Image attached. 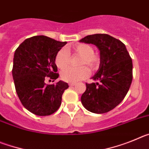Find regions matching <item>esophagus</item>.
Listing matches in <instances>:
<instances>
[{
  "mask_svg": "<svg viewBox=\"0 0 149 149\" xmlns=\"http://www.w3.org/2000/svg\"><path fill=\"white\" fill-rule=\"evenodd\" d=\"M75 85H76L75 84H72V83L69 84V86H75Z\"/></svg>",
  "mask_w": 149,
  "mask_h": 149,
  "instance_id": "1",
  "label": "esophagus"
}]
</instances>
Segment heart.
Returning a JSON list of instances; mask_svg holds the SVG:
<instances>
[{"label": "heart", "instance_id": "obj_1", "mask_svg": "<svg viewBox=\"0 0 149 149\" xmlns=\"http://www.w3.org/2000/svg\"><path fill=\"white\" fill-rule=\"evenodd\" d=\"M73 53L81 56L79 61V65H87L92 71L97 69L100 63V56L94 52V48L89 44L79 43L72 47ZM70 54L66 48H61L57 52L55 57V63L60 69L65 68L69 64ZM87 67L81 66L78 68H65L61 73V77L63 81L68 83H77L86 78L89 75V71Z\"/></svg>", "mask_w": 149, "mask_h": 149}]
</instances>
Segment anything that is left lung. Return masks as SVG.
Masks as SVG:
<instances>
[{"label": "left lung", "instance_id": "1", "mask_svg": "<svg viewBox=\"0 0 149 149\" xmlns=\"http://www.w3.org/2000/svg\"><path fill=\"white\" fill-rule=\"evenodd\" d=\"M80 42L95 45L100 51L99 68L92 77L97 82L86 84L81 103L92 113H105L127 95L133 78L132 60L125 44L107 34L86 36Z\"/></svg>", "mask_w": 149, "mask_h": 149}]
</instances>
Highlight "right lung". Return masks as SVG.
Returning a JSON list of instances; mask_svg holds the SVG:
<instances>
[{
  "label": "right lung",
  "mask_w": 149,
  "mask_h": 149,
  "mask_svg": "<svg viewBox=\"0 0 149 149\" xmlns=\"http://www.w3.org/2000/svg\"><path fill=\"white\" fill-rule=\"evenodd\" d=\"M45 36L25 39L15 51L13 77L22 105L37 116H49L58 110L67 83L46 84L47 78L56 80L59 74L55 57L66 44Z\"/></svg>",
  "instance_id": "1"
}]
</instances>
